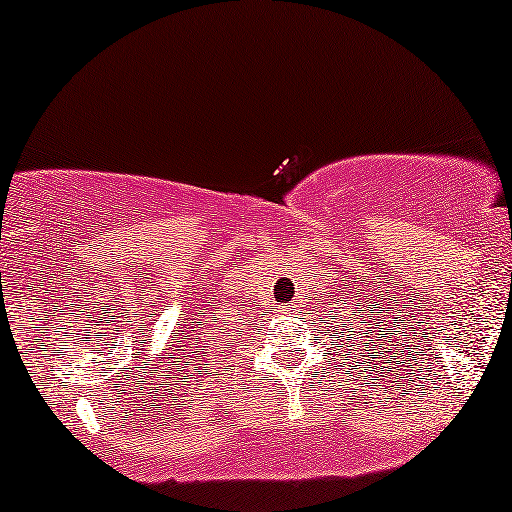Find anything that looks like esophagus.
Here are the masks:
<instances>
[{
  "instance_id": "esophagus-1",
  "label": "esophagus",
  "mask_w": 512,
  "mask_h": 512,
  "mask_svg": "<svg viewBox=\"0 0 512 512\" xmlns=\"http://www.w3.org/2000/svg\"><path fill=\"white\" fill-rule=\"evenodd\" d=\"M296 312H298V305L293 303V300H291V303H282V305L277 307L279 317H293V314H296Z\"/></svg>"
}]
</instances>
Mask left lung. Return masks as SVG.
Listing matches in <instances>:
<instances>
[{
    "instance_id": "1",
    "label": "left lung",
    "mask_w": 512,
    "mask_h": 512,
    "mask_svg": "<svg viewBox=\"0 0 512 512\" xmlns=\"http://www.w3.org/2000/svg\"><path fill=\"white\" fill-rule=\"evenodd\" d=\"M335 331H338V328H335Z\"/></svg>"
}]
</instances>
